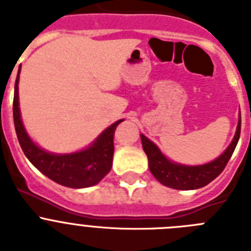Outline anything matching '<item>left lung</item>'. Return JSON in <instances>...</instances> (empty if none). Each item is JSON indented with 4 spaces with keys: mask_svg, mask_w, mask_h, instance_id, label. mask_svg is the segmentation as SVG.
<instances>
[{
    "mask_svg": "<svg viewBox=\"0 0 251 251\" xmlns=\"http://www.w3.org/2000/svg\"><path fill=\"white\" fill-rule=\"evenodd\" d=\"M241 115L239 114L238 127L229 147L214 161L199 166H187L176 163L161 152L158 147L148 139L145 134H141L143 151L148 157V167L154 178L163 186L175 190H196L214 181L221 174L231 158L235 147L240 138Z\"/></svg>",
    "mask_w": 251,
    "mask_h": 251,
    "instance_id": "8db88e82",
    "label": "left lung"
}]
</instances>
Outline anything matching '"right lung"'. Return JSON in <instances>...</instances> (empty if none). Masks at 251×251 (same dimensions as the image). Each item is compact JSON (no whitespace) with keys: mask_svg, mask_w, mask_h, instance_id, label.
<instances>
[{"mask_svg":"<svg viewBox=\"0 0 251 251\" xmlns=\"http://www.w3.org/2000/svg\"><path fill=\"white\" fill-rule=\"evenodd\" d=\"M17 73L13 95V122L17 139L28 161L54 182L72 188H85L99 183L112 168L114 153V132L119 119L104 129L92 145L73 153H52L37 146L26 132L21 119L19 103V80Z\"/></svg>","mask_w":251,"mask_h":251,"instance_id":"obj_1","label":"right lung"}]
</instances>
